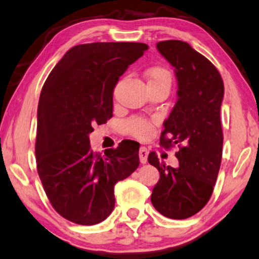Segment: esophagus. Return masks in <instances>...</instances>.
<instances>
[{"instance_id":"esophagus-1","label":"esophagus","mask_w":259,"mask_h":259,"mask_svg":"<svg viewBox=\"0 0 259 259\" xmlns=\"http://www.w3.org/2000/svg\"><path fill=\"white\" fill-rule=\"evenodd\" d=\"M138 155H140V161H141L142 164H145V163H147V161H148V155H149L148 149L145 147H141Z\"/></svg>"}]
</instances>
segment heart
I'll return each mask as SVG.
<instances>
[{
  "mask_svg": "<svg viewBox=\"0 0 259 259\" xmlns=\"http://www.w3.org/2000/svg\"><path fill=\"white\" fill-rule=\"evenodd\" d=\"M145 78L148 81L149 88H154V87H167V88H170L171 85V74L164 67H151L147 69ZM124 130L135 137L147 138L152 133V124L148 119L135 117L125 123Z\"/></svg>",
  "mask_w": 259,
  "mask_h": 259,
  "instance_id": "b5f03b06",
  "label": "heart"
}]
</instances>
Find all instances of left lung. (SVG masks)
Segmentation results:
<instances>
[{"mask_svg":"<svg viewBox=\"0 0 259 259\" xmlns=\"http://www.w3.org/2000/svg\"><path fill=\"white\" fill-rule=\"evenodd\" d=\"M156 47L175 68L178 83L177 102L163 123L159 144L178 145L180 165H166L154 151L149 154V163L159 171L151 203L163 216L185 220L209 202L220 171L224 84L216 67L187 42L170 39Z\"/></svg>","mask_w":259,"mask_h":259,"instance_id":"left-lung-1","label":"left lung"}]
</instances>
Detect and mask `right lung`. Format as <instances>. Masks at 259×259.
I'll list each match as a JSON object with an SVG mask.
<instances>
[{
	"label": "right lung",
	"instance_id": "obj_1",
	"mask_svg": "<svg viewBox=\"0 0 259 259\" xmlns=\"http://www.w3.org/2000/svg\"><path fill=\"white\" fill-rule=\"evenodd\" d=\"M149 47L136 42H96L69 49L43 84L37 109L35 155L50 203L81 225L104 221L115 206V184L140 165L135 141L104 155L90 147L95 124L112 116V93L130 64Z\"/></svg>",
	"mask_w": 259,
	"mask_h": 259
}]
</instances>
